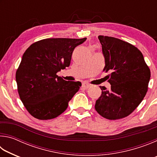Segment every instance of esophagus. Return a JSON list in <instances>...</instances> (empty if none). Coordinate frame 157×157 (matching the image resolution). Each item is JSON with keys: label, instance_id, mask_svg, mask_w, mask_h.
<instances>
[{"label": "esophagus", "instance_id": "34e87169", "mask_svg": "<svg viewBox=\"0 0 157 157\" xmlns=\"http://www.w3.org/2000/svg\"><path fill=\"white\" fill-rule=\"evenodd\" d=\"M82 86L83 87V88H84V89H88L89 87L91 86V84H87V83H85V82H84V83H82Z\"/></svg>", "mask_w": 157, "mask_h": 157}]
</instances>
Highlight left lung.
I'll return each instance as SVG.
<instances>
[{
	"label": "left lung",
	"mask_w": 157,
	"mask_h": 157,
	"mask_svg": "<svg viewBox=\"0 0 157 157\" xmlns=\"http://www.w3.org/2000/svg\"><path fill=\"white\" fill-rule=\"evenodd\" d=\"M102 45L111 89L100 86L102 94L96 100L97 112L109 120L128 116L142 102L148 89L150 70L142 52L128 42L115 37L98 36Z\"/></svg>",
	"instance_id": "8db88e82"
}]
</instances>
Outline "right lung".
<instances>
[{"mask_svg":"<svg viewBox=\"0 0 157 157\" xmlns=\"http://www.w3.org/2000/svg\"><path fill=\"white\" fill-rule=\"evenodd\" d=\"M83 39H45L25 50L16 73L18 93L26 109L39 120L59 116L79 91L81 82L66 81L57 73L70 66Z\"/></svg>","mask_w":157,"mask_h":157,"instance_id":"obj_1","label":"right lung"}]
</instances>
